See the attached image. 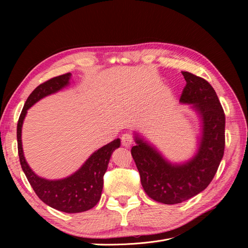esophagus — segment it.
I'll list each match as a JSON object with an SVG mask.
<instances>
[{"mask_svg":"<svg viewBox=\"0 0 248 248\" xmlns=\"http://www.w3.org/2000/svg\"><path fill=\"white\" fill-rule=\"evenodd\" d=\"M134 142L133 137L129 134H124L122 136V145L125 148H129L132 146V144Z\"/></svg>","mask_w":248,"mask_h":248,"instance_id":"obj_1","label":"esophagus"}]
</instances>
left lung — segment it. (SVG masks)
Masks as SVG:
<instances>
[{
    "label": "left lung",
    "instance_id": "obj_1",
    "mask_svg": "<svg viewBox=\"0 0 248 248\" xmlns=\"http://www.w3.org/2000/svg\"><path fill=\"white\" fill-rule=\"evenodd\" d=\"M182 74L187 84L180 102L191 104L201 122L196 153L188 161L173 163L138 133L131 151L148 196L169 205L187 201L208 187L225 147V114L215 90L199 76L187 71Z\"/></svg>",
    "mask_w": 248,
    "mask_h": 248
}]
</instances>
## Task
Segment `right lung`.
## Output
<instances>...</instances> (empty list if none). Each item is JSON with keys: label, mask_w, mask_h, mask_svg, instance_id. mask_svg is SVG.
<instances>
[{"label": "right lung", "mask_w": 248, "mask_h": 248, "mask_svg": "<svg viewBox=\"0 0 248 248\" xmlns=\"http://www.w3.org/2000/svg\"><path fill=\"white\" fill-rule=\"evenodd\" d=\"M71 73L63 74L37 86L26 100L17 124L18 154L23 172L30 185L45 204L65 213H79L93 208L101 197L103 176L114 150L121 147V140L116 139L101 147L84 162L76 172L70 176L48 180L38 176L24 157L22 146V126L27 110L40 99L58 93L70 84Z\"/></svg>", "instance_id": "add662e5"}]
</instances>
